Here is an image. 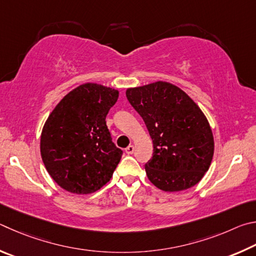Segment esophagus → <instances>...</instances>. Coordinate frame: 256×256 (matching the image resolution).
Returning a JSON list of instances; mask_svg holds the SVG:
<instances>
[{
	"mask_svg": "<svg viewBox=\"0 0 256 256\" xmlns=\"http://www.w3.org/2000/svg\"><path fill=\"white\" fill-rule=\"evenodd\" d=\"M134 152H135V147H134L132 145H129L127 148H126V153H127L128 155H132Z\"/></svg>",
	"mask_w": 256,
	"mask_h": 256,
	"instance_id": "1",
	"label": "esophagus"
}]
</instances>
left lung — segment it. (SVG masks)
Instances as JSON below:
<instances>
[{
	"label": "left lung",
	"instance_id": "obj_1",
	"mask_svg": "<svg viewBox=\"0 0 256 256\" xmlns=\"http://www.w3.org/2000/svg\"><path fill=\"white\" fill-rule=\"evenodd\" d=\"M126 96L153 140V158L145 164L148 180L166 192L200 182L212 164L214 144L196 103L180 88L162 80L128 88Z\"/></svg>",
	"mask_w": 256,
	"mask_h": 256
}]
</instances>
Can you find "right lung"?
<instances>
[{
    "mask_svg": "<svg viewBox=\"0 0 256 256\" xmlns=\"http://www.w3.org/2000/svg\"><path fill=\"white\" fill-rule=\"evenodd\" d=\"M118 96V90L85 83L49 114L40 153L49 176L64 190L88 194L110 181L122 150L112 142L106 116Z\"/></svg>",
    "mask_w": 256,
    "mask_h": 256,
    "instance_id": "right-lung-1",
    "label": "right lung"
}]
</instances>
